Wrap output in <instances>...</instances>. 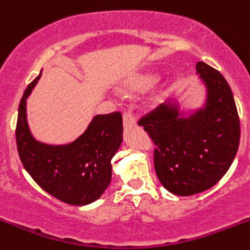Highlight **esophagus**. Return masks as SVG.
Returning a JSON list of instances; mask_svg holds the SVG:
<instances>
[{
	"label": "esophagus",
	"mask_w": 250,
	"mask_h": 250,
	"mask_svg": "<svg viewBox=\"0 0 250 250\" xmlns=\"http://www.w3.org/2000/svg\"><path fill=\"white\" fill-rule=\"evenodd\" d=\"M136 118L130 112H125L123 113V125L125 127H132V125H136Z\"/></svg>",
	"instance_id": "obj_1"
}]
</instances>
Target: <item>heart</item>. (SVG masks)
<instances>
[{"label":"heart","mask_w":250,"mask_h":250,"mask_svg":"<svg viewBox=\"0 0 250 250\" xmlns=\"http://www.w3.org/2000/svg\"><path fill=\"white\" fill-rule=\"evenodd\" d=\"M155 81H157V76L153 74H138L129 78L123 83V90L125 92H142L151 87Z\"/></svg>","instance_id":"obj_1"}]
</instances>
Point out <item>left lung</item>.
Returning a JSON list of instances; mask_svg holds the SVG:
<instances>
[{
    "instance_id": "left-lung-1",
    "label": "left lung",
    "mask_w": 250,
    "mask_h": 250,
    "mask_svg": "<svg viewBox=\"0 0 250 250\" xmlns=\"http://www.w3.org/2000/svg\"><path fill=\"white\" fill-rule=\"evenodd\" d=\"M196 71L206 86L202 108L183 117L176 102L160 104L139 120L154 149L162 185L174 195L191 196L216 185L239 146L241 125L233 93L220 71L199 62Z\"/></svg>"
}]
</instances>
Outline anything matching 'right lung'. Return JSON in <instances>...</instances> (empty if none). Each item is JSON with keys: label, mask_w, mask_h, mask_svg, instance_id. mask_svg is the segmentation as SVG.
<instances>
[{"label": "right lung", "mask_w": 250, "mask_h": 250, "mask_svg": "<svg viewBox=\"0 0 250 250\" xmlns=\"http://www.w3.org/2000/svg\"><path fill=\"white\" fill-rule=\"evenodd\" d=\"M41 74L28 85L18 108L16 142L21 162L34 181L55 199L83 206L101 197L111 183V160L122 143V114H97L69 144L38 142L27 122V99Z\"/></svg>", "instance_id": "obj_1"}]
</instances>
